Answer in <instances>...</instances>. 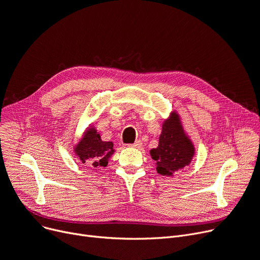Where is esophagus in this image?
<instances>
[{
	"instance_id": "34e87169",
	"label": "esophagus",
	"mask_w": 260,
	"mask_h": 260,
	"mask_svg": "<svg viewBox=\"0 0 260 260\" xmlns=\"http://www.w3.org/2000/svg\"><path fill=\"white\" fill-rule=\"evenodd\" d=\"M141 146H142V142L140 140H137L136 142H134V143H131V145H128V147L136 148V149H139Z\"/></svg>"
}]
</instances>
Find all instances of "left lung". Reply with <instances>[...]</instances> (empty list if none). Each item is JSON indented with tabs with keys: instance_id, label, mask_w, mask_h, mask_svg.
<instances>
[{
	"instance_id": "left-lung-1",
	"label": "left lung",
	"mask_w": 260,
	"mask_h": 260,
	"mask_svg": "<svg viewBox=\"0 0 260 260\" xmlns=\"http://www.w3.org/2000/svg\"><path fill=\"white\" fill-rule=\"evenodd\" d=\"M194 146L182 129L178 114L162 124L158 147L150 154L156 161V171L162 176H172L174 172L189 165L194 156Z\"/></svg>"
}]
</instances>
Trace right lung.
<instances>
[{
    "label": "right lung",
    "mask_w": 260,
    "mask_h": 260,
    "mask_svg": "<svg viewBox=\"0 0 260 260\" xmlns=\"http://www.w3.org/2000/svg\"><path fill=\"white\" fill-rule=\"evenodd\" d=\"M113 152V143L103 141L100 134L92 127L85 132V135L75 148V153L83 164L93 168L107 166L108 158Z\"/></svg>",
    "instance_id": "add662e5"
}]
</instances>
